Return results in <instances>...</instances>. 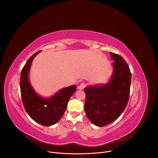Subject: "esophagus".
I'll use <instances>...</instances> for the list:
<instances>
[{
    "instance_id": "34e87169",
    "label": "esophagus",
    "mask_w": 158,
    "mask_h": 158,
    "mask_svg": "<svg viewBox=\"0 0 158 158\" xmlns=\"http://www.w3.org/2000/svg\"><path fill=\"white\" fill-rule=\"evenodd\" d=\"M85 86H86V85H85V84L84 83V82H82V83H81V84L79 85V86H78V88L80 90H82V89H84L85 88Z\"/></svg>"
}]
</instances>
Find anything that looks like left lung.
I'll list each match as a JSON object with an SVG mask.
<instances>
[{"label": "left lung", "mask_w": 158, "mask_h": 158, "mask_svg": "<svg viewBox=\"0 0 158 158\" xmlns=\"http://www.w3.org/2000/svg\"><path fill=\"white\" fill-rule=\"evenodd\" d=\"M113 62V73L106 84L85 87L84 110L89 120L97 127H105L120 117L128 103L131 73L120 55L109 52Z\"/></svg>", "instance_id": "left-lung-1"}]
</instances>
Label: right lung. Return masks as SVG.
I'll return each instance as SVG.
<instances>
[{"label": "right lung", "mask_w": 158, "mask_h": 158, "mask_svg": "<svg viewBox=\"0 0 158 158\" xmlns=\"http://www.w3.org/2000/svg\"><path fill=\"white\" fill-rule=\"evenodd\" d=\"M40 52L33 55L23 66L20 75V92L23 107L29 116L37 123L49 127L60 121L77 87L73 85L64 88L46 98L38 94L30 84L29 73L33 59Z\"/></svg>", "instance_id": "right-lung-1"}]
</instances>
